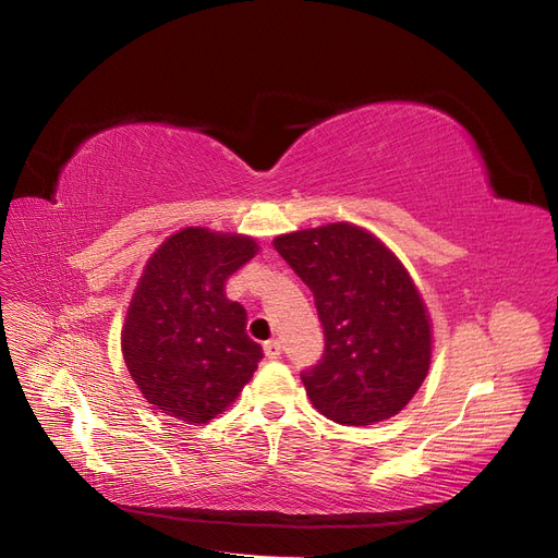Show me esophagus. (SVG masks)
I'll return each instance as SVG.
<instances>
[{
  "label": "esophagus",
  "mask_w": 558,
  "mask_h": 558,
  "mask_svg": "<svg viewBox=\"0 0 558 558\" xmlns=\"http://www.w3.org/2000/svg\"><path fill=\"white\" fill-rule=\"evenodd\" d=\"M264 354H266V359H280L282 348H280L278 340H266V343H264Z\"/></svg>",
  "instance_id": "34e87169"
}]
</instances>
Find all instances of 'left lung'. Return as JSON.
<instances>
[{"label":"left lung","mask_w":558,"mask_h":558,"mask_svg":"<svg viewBox=\"0 0 558 558\" xmlns=\"http://www.w3.org/2000/svg\"><path fill=\"white\" fill-rule=\"evenodd\" d=\"M274 247L325 327V354L301 373L313 405L348 426L399 415L430 366V319L405 266L350 222L284 233Z\"/></svg>","instance_id":"8db88e82"}]
</instances>
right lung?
<instances>
[{"label": "right lung", "mask_w": 558, "mask_h": 558, "mask_svg": "<svg viewBox=\"0 0 558 558\" xmlns=\"http://www.w3.org/2000/svg\"><path fill=\"white\" fill-rule=\"evenodd\" d=\"M257 250L241 233L187 227L148 259L124 317L122 356L155 410L206 424L257 371L264 354L245 333V308L225 296L227 278Z\"/></svg>", "instance_id": "right-lung-1"}]
</instances>
